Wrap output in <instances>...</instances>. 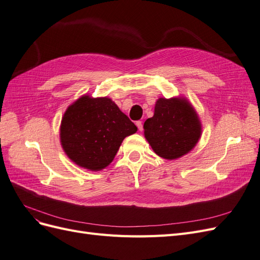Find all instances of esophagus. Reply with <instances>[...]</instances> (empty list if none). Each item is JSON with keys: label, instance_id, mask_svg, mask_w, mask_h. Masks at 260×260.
Returning a JSON list of instances; mask_svg holds the SVG:
<instances>
[{"label": "esophagus", "instance_id": "1", "mask_svg": "<svg viewBox=\"0 0 260 260\" xmlns=\"http://www.w3.org/2000/svg\"><path fill=\"white\" fill-rule=\"evenodd\" d=\"M136 124H137V127H138V129H139L140 131L143 130V123H142V121L139 120V121H137Z\"/></svg>", "mask_w": 260, "mask_h": 260}]
</instances>
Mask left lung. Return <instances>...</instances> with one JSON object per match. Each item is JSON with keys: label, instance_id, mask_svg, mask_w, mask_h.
<instances>
[{"label": "left lung", "instance_id": "obj_1", "mask_svg": "<svg viewBox=\"0 0 260 260\" xmlns=\"http://www.w3.org/2000/svg\"><path fill=\"white\" fill-rule=\"evenodd\" d=\"M144 137L153 151L174 160L190 153L202 136V123L193 105L183 96L159 98L154 116L144 122Z\"/></svg>", "mask_w": 260, "mask_h": 260}]
</instances>
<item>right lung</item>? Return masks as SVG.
<instances>
[{
  "mask_svg": "<svg viewBox=\"0 0 260 260\" xmlns=\"http://www.w3.org/2000/svg\"><path fill=\"white\" fill-rule=\"evenodd\" d=\"M137 131V125L112 99L85 94L66 109L59 139L65 154L76 165L100 171L114 160L123 139Z\"/></svg>",
  "mask_w": 260,
  "mask_h": 260,
  "instance_id": "add662e5",
  "label": "right lung"
}]
</instances>
